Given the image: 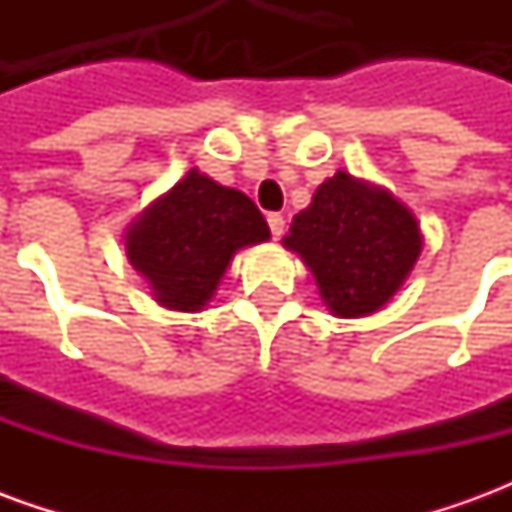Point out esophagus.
<instances>
[{
    "mask_svg": "<svg viewBox=\"0 0 512 512\" xmlns=\"http://www.w3.org/2000/svg\"><path fill=\"white\" fill-rule=\"evenodd\" d=\"M268 227H271V235L279 241L285 235V216L282 213H268Z\"/></svg>",
    "mask_w": 512,
    "mask_h": 512,
    "instance_id": "34e87169",
    "label": "esophagus"
}]
</instances>
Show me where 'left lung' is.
<instances>
[{
    "label": "left lung",
    "mask_w": 512,
    "mask_h": 512,
    "mask_svg": "<svg viewBox=\"0 0 512 512\" xmlns=\"http://www.w3.org/2000/svg\"><path fill=\"white\" fill-rule=\"evenodd\" d=\"M310 266L337 318L381 310L422 252V233L403 202L348 172L323 180L282 238Z\"/></svg>",
    "instance_id": "8db88e82"
}]
</instances>
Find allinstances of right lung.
Wrapping results in <instances>:
<instances>
[{"mask_svg":"<svg viewBox=\"0 0 512 512\" xmlns=\"http://www.w3.org/2000/svg\"><path fill=\"white\" fill-rule=\"evenodd\" d=\"M268 238L263 213L244 191L189 169L131 222L126 255L161 307L197 312L213 299L235 252Z\"/></svg>","mask_w":512,"mask_h":512,"instance_id":"right-lung-1","label":"right lung"}]
</instances>
